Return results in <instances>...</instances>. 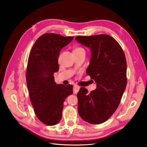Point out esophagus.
Listing matches in <instances>:
<instances>
[{"instance_id":"1","label":"esophagus","mask_w":147,"mask_h":147,"mask_svg":"<svg viewBox=\"0 0 147 147\" xmlns=\"http://www.w3.org/2000/svg\"><path fill=\"white\" fill-rule=\"evenodd\" d=\"M80 89V87L77 85H74V94H77V92H79V90Z\"/></svg>"}]
</instances>
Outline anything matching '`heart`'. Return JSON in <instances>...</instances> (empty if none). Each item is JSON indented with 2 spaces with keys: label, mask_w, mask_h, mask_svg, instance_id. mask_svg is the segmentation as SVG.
<instances>
[{
  "label": "heart",
  "mask_w": 147,
  "mask_h": 147,
  "mask_svg": "<svg viewBox=\"0 0 147 147\" xmlns=\"http://www.w3.org/2000/svg\"><path fill=\"white\" fill-rule=\"evenodd\" d=\"M84 50V49L82 48H80V47H78V48H76V49H75L74 51L75 50Z\"/></svg>",
  "instance_id": "1"
}]
</instances>
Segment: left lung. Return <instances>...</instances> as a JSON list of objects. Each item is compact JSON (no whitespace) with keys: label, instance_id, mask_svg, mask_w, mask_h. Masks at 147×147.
Wrapping results in <instances>:
<instances>
[{"label":"left lung","instance_id":"left-lung-1","mask_svg":"<svg viewBox=\"0 0 147 147\" xmlns=\"http://www.w3.org/2000/svg\"><path fill=\"white\" fill-rule=\"evenodd\" d=\"M76 40L90 49L87 74L97 83L90 93L81 87L77 94L78 112L86 122L94 125L108 119L118 108L126 84V60L121 47L112 36H77Z\"/></svg>","mask_w":147,"mask_h":147}]
</instances>
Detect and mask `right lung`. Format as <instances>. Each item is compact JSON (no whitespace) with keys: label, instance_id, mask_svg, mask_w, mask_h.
<instances>
[{"label":"right lung","instance_id":"1","mask_svg":"<svg viewBox=\"0 0 147 147\" xmlns=\"http://www.w3.org/2000/svg\"><path fill=\"white\" fill-rule=\"evenodd\" d=\"M73 36L45 33L36 41L29 55L26 83L29 98L38 119L53 126L62 117L63 102L73 93L72 85L63 86L55 82L53 74L58 71V57Z\"/></svg>","mask_w":147,"mask_h":147}]
</instances>
